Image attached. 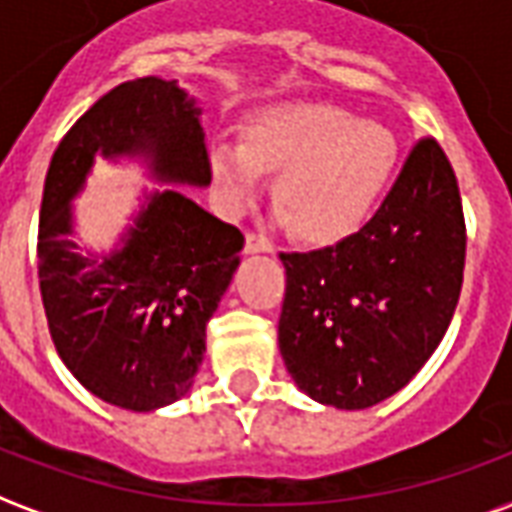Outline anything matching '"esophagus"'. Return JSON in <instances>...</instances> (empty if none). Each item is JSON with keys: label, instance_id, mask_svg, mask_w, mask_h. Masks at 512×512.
<instances>
[{"label": "esophagus", "instance_id": "34e87169", "mask_svg": "<svg viewBox=\"0 0 512 512\" xmlns=\"http://www.w3.org/2000/svg\"><path fill=\"white\" fill-rule=\"evenodd\" d=\"M245 253H272V242L251 231V234L245 237Z\"/></svg>", "mask_w": 512, "mask_h": 512}]
</instances>
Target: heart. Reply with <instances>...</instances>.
<instances>
[{
  "label": "heart",
  "mask_w": 512,
  "mask_h": 512,
  "mask_svg": "<svg viewBox=\"0 0 512 512\" xmlns=\"http://www.w3.org/2000/svg\"><path fill=\"white\" fill-rule=\"evenodd\" d=\"M398 138L330 103H289L248 122L242 147L218 141L210 171L231 212H245L278 174L281 220L302 240L330 245L371 220L398 171Z\"/></svg>",
  "instance_id": "1"
}]
</instances>
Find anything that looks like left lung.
<instances>
[{
	"label": "left lung",
	"instance_id": "1",
	"mask_svg": "<svg viewBox=\"0 0 512 512\" xmlns=\"http://www.w3.org/2000/svg\"><path fill=\"white\" fill-rule=\"evenodd\" d=\"M464 256L458 182L442 147L423 138L357 234L281 253L278 346L294 384L335 409H368L406 387L450 327Z\"/></svg>",
	"mask_w": 512,
	"mask_h": 512
}]
</instances>
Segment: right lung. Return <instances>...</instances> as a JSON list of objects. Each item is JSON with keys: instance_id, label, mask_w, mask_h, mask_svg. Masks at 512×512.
Instances as JSON below:
<instances>
[{"instance_id": "right-lung-1", "label": "right lung", "mask_w": 512, "mask_h": 512, "mask_svg": "<svg viewBox=\"0 0 512 512\" xmlns=\"http://www.w3.org/2000/svg\"><path fill=\"white\" fill-rule=\"evenodd\" d=\"M95 158H136L163 185L207 188L201 108L158 76L114 87L59 141L40 207L37 275L62 363L100 401L155 412L193 387L207 322L240 267L245 237L166 188L141 196L111 251L81 253L73 199Z\"/></svg>"}]
</instances>
